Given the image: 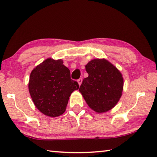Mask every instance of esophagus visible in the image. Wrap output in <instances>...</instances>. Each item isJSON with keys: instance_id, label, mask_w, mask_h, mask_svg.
<instances>
[{"instance_id": "obj_1", "label": "esophagus", "mask_w": 157, "mask_h": 157, "mask_svg": "<svg viewBox=\"0 0 157 157\" xmlns=\"http://www.w3.org/2000/svg\"><path fill=\"white\" fill-rule=\"evenodd\" d=\"M78 84L80 86L82 84V79L79 78V79H78Z\"/></svg>"}]
</instances>
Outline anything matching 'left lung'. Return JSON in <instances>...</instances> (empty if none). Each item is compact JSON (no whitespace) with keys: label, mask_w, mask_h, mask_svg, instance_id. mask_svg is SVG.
<instances>
[{"label":"left lung","mask_w":157,"mask_h":157,"mask_svg":"<svg viewBox=\"0 0 157 157\" xmlns=\"http://www.w3.org/2000/svg\"><path fill=\"white\" fill-rule=\"evenodd\" d=\"M87 78L79 91L90 108L105 113L117 105L122 95L123 79L119 70L107 60L93 59L86 65Z\"/></svg>","instance_id":"left-lung-1"}]
</instances>
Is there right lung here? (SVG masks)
I'll use <instances>...</instances> for the list:
<instances>
[{
    "label": "right lung",
    "instance_id": "add662e5",
    "mask_svg": "<svg viewBox=\"0 0 157 157\" xmlns=\"http://www.w3.org/2000/svg\"><path fill=\"white\" fill-rule=\"evenodd\" d=\"M63 60L46 59L32 70L29 92L36 107L43 114L56 117L65 111L69 96L79 88Z\"/></svg>",
    "mask_w": 157,
    "mask_h": 157
}]
</instances>
